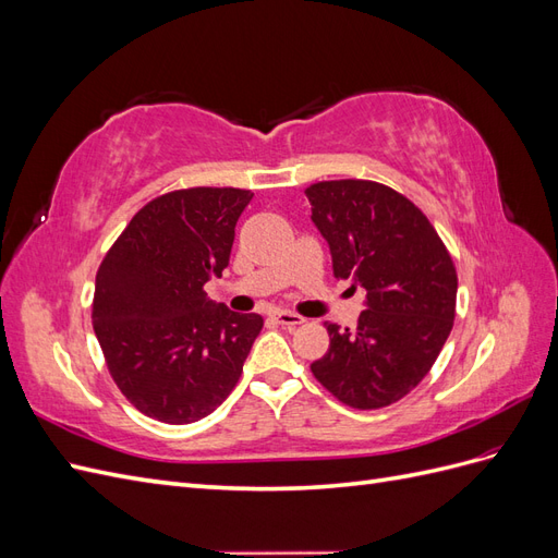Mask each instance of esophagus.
Returning a JSON list of instances; mask_svg holds the SVG:
<instances>
[{
	"label": "esophagus",
	"instance_id": "esophagus-1",
	"mask_svg": "<svg viewBox=\"0 0 558 558\" xmlns=\"http://www.w3.org/2000/svg\"><path fill=\"white\" fill-rule=\"evenodd\" d=\"M272 318L283 328H298L300 324H305V318L298 316V314H291V312H277Z\"/></svg>",
	"mask_w": 558,
	"mask_h": 558
}]
</instances>
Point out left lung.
I'll return each mask as SVG.
<instances>
[{
    "instance_id": "obj_1",
    "label": "left lung",
    "mask_w": 558,
    "mask_h": 558,
    "mask_svg": "<svg viewBox=\"0 0 558 558\" xmlns=\"http://www.w3.org/2000/svg\"><path fill=\"white\" fill-rule=\"evenodd\" d=\"M335 279L365 289L359 326H328L330 347L314 377L349 408L379 410L428 375L456 312V267L440 234L388 185L342 179L305 191Z\"/></svg>"
}]
</instances>
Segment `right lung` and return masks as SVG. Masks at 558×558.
<instances>
[{
  "instance_id": "right-lung-1",
  "label": "right lung",
  "mask_w": 558,
  "mask_h": 558,
  "mask_svg": "<svg viewBox=\"0 0 558 558\" xmlns=\"http://www.w3.org/2000/svg\"><path fill=\"white\" fill-rule=\"evenodd\" d=\"M253 193L189 189L148 202L95 279L93 328L109 373L142 414L193 424L240 381L263 328L205 293L230 263L234 226Z\"/></svg>"
}]
</instances>
